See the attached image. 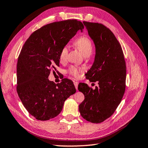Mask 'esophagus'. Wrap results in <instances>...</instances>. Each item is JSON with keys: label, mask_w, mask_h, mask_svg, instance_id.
Masks as SVG:
<instances>
[{"label": "esophagus", "mask_w": 148, "mask_h": 148, "mask_svg": "<svg viewBox=\"0 0 148 148\" xmlns=\"http://www.w3.org/2000/svg\"><path fill=\"white\" fill-rule=\"evenodd\" d=\"M73 84L75 85V88H76V89L77 90L78 89V82H74Z\"/></svg>", "instance_id": "34e87169"}]
</instances>
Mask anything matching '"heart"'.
<instances>
[{"label": "heart", "instance_id": "b5f03b06", "mask_svg": "<svg viewBox=\"0 0 148 148\" xmlns=\"http://www.w3.org/2000/svg\"><path fill=\"white\" fill-rule=\"evenodd\" d=\"M75 45L80 50L85 56H88L91 55L93 50V44L88 37L83 36L78 38L75 41ZM68 53V46L67 45L64 46L61 49L59 54V59L60 62H64L66 59ZM82 71V68L76 66H71L68 69V73L72 76L77 77L80 72Z\"/></svg>", "mask_w": 148, "mask_h": 148}]
</instances>
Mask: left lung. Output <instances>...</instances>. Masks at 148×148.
Masks as SVG:
<instances>
[{"label": "left lung", "mask_w": 148, "mask_h": 148, "mask_svg": "<svg viewBox=\"0 0 148 148\" xmlns=\"http://www.w3.org/2000/svg\"><path fill=\"white\" fill-rule=\"evenodd\" d=\"M95 45V57L86 74L90 82H98L95 89L78 85L85 95L79 105L81 116L88 122L100 123L110 117L121 102L125 90L126 65L123 51L114 33L103 24L84 21Z\"/></svg>", "instance_id": "obj_1"}]
</instances>
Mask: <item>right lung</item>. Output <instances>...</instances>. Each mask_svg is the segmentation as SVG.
Returning a JSON list of instances; mask_svg holds the SVG:
<instances>
[{"instance_id":"1","label":"right lung","mask_w":148,"mask_h":148,"mask_svg":"<svg viewBox=\"0 0 148 148\" xmlns=\"http://www.w3.org/2000/svg\"><path fill=\"white\" fill-rule=\"evenodd\" d=\"M84 29L77 19L52 23L32 32L23 45L17 64V92L28 112L37 120L57 116L66 99L76 92L69 79L55 84L48 78L60 66L61 49Z\"/></svg>"}]
</instances>
